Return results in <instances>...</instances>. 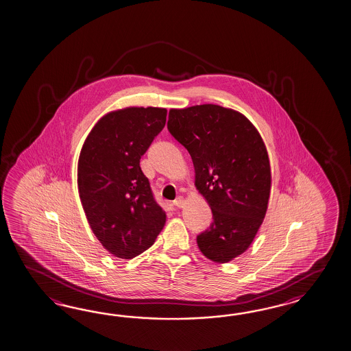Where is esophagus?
<instances>
[{"label":"esophagus","instance_id":"obj_1","mask_svg":"<svg viewBox=\"0 0 351 351\" xmlns=\"http://www.w3.org/2000/svg\"><path fill=\"white\" fill-rule=\"evenodd\" d=\"M173 206H176L178 208H182L185 206V200H184L182 197H179V198L173 200Z\"/></svg>","mask_w":351,"mask_h":351}]
</instances>
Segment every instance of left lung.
I'll return each mask as SVG.
<instances>
[{
    "label": "left lung",
    "mask_w": 351,
    "mask_h": 351,
    "mask_svg": "<svg viewBox=\"0 0 351 351\" xmlns=\"http://www.w3.org/2000/svg\"><path fill=\"white\" fill-rule=\"evenodd\" d=\"M167 129L193 160L195 186L213 222L197 237L200 252L228 263L247 250L261 228L271 193L262 136L247 117L217 104L172 108Z\"/></svg>",
    "instance_id": "8db88e82"
}]
</instances>
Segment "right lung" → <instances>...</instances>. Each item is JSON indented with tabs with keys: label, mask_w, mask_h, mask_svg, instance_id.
<instances>
[{
	"label": "right lung",
	"mask_w": 351,
	"mask_h": 351,
	"mask_svg": "<svg viewBox=\"0 0 351 351\" xmlns=\"http://www.w3.org/2000/svg\"><path fill=\"white\" fill-rule=\"evenodd\" d=\"M167 110L128 107L104 114L86 136L77 189L88 223L111 254L132 259L151 247L166 222L141 158L166 123Z\"/></svg>",
	"instance_id": "1"
}]
</instances>
